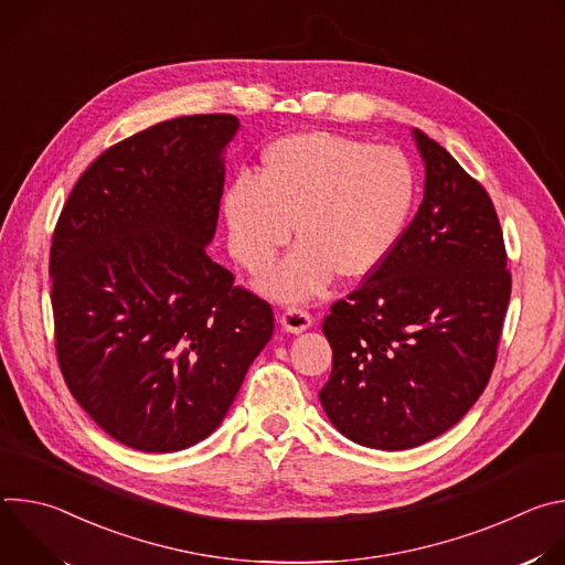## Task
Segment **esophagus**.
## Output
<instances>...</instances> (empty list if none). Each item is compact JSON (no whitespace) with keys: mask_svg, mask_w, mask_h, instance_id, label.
Masks as SVG:
<instances>
[{"mask_svg":"<svg viewBox=\"0 0 565 565\" xmlns=\"http://www.w3.org/2000/svg\"><path fill=\"white\" fill-rule=\"evenodd\" d=\"M279 324H281L284 331L297 335V333H303L306 329L312 327V317L301 308H288L286 312L279 315Z\"/></svg>","mask_w":565,"mask_h":565,"instance_id":"34e87169","label":"esophagus"}]
</instances>
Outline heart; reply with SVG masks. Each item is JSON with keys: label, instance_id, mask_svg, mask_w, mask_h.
<instances>
[{"label": "heart", "instance_id": "1", "mask_svg": "<svg viewBox=\"0 0 565 565\" xmlns=\"http://www.w3.org/2000/svg\"><path fill=\"white\" fill-rule=\"evenodd\" d=\"M416 201L409 160L393 147L331 134H290L262 153L257 179L238 177L223 196L230 250L250 273L297 248L259 290L279 301H303L335 275L360 281L397 246Z\"/></svg>", "mask_w": 565, "mask_h": 565}]
</instances>
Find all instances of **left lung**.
<instances>
[{
    "mask_svg": "<svg viewBox=\"0 0 565 565\" xmlns=\"http://www.w3.org/2000/svg\"><path fill=\"white\" fill-rule=\"evenodd\" d=\"M423 203L386 262L321 324L319 402L349 440L402 451L451 429L488 386L512 279L497 210L456 158L412 129Z\"/></svg>",
    "mask_w": 565,
    "mask_h": 565,
    "instance_id": "left-lung-1",
    "label": "left lung"
}]
</instances>
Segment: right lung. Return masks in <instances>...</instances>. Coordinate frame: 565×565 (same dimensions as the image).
Masks as SVG:
<instances>
[{"label":"right lung","instance_id":"add662e5","mask_svg":"<svg viewBox=\"0 0 565 565\" xmlns=\"http://www.w3.org/2000/svg\"><path fill=\"white\" fill-rule=\"evenodd\" d=\"M238 127L183 116L109 147L53 234L62 375L92 420L138 451H181L216 431L273 338V308L205 250Z\"/></svg>","mask_w":565,"mask_h":565}]
</instances>
